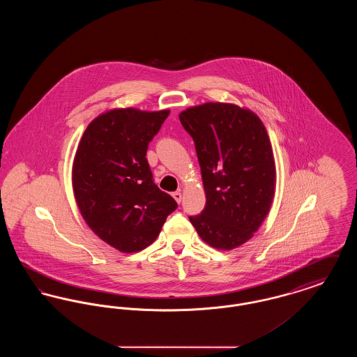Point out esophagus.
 Here are the masks:
<instances>
[{"label": "esophagus", "mask_w": 357, "mask_h": 357, "mask_svg": "<svg viewBox=\"0 0 357 357\" xmlns=\"http://www.w3.org/2000/svg\"><path fill=\"white\" fill-rule=\"evenodd\" d=\"M172 198L176 201V204H181V201H182V192H181V191H175V192L172 194Z\"/></svg>", "instance_id": "34e87169"}]
</instances>
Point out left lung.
Listing matches in <instances>:
<instances>
[{
    "label": "left lung",
    "instance_id": "left-lung-1",
    "mask_svg": "<svg viewBox=\"0 0 357 357\" xmlns=\"http://www.w3.org/2000/svg\"><path fill=\"white\" fill-rule=\"evenodd\" d=\"M194 139L206 206L190 217L199 237L220 250L248 242L271 211L275 163L266 128L253 111L204 102L179 114Z\"/></svg>",
    "mask_w": 357,
    "mask_h": 357
}]
</instances>
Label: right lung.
<instances>
[{"label": "right lung", "mask_w": 357, "mask_h": 357, "mask_svg": "<svg viewBox=\"0 0 357 357\" xmlns=\"http://www.w3.org/2000/svg\"><path fill=\"white\" fill-rule=\"evenodd\" d=\"M170 109L114 108L92 120L72 166L77 207L89 229L121 253L150 246L178 204L153 183L146 153Z\"/></svg>", "instance_id": "add662e5"}]
</instances>
